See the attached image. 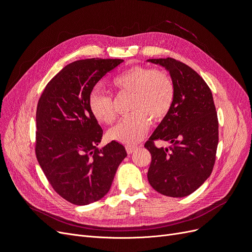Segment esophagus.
Instances as JSON below:
<instances>
[{"label":"esophagus","instance_id":"1","mask_svg":"<svg viewBox=\"0 0 252 252\" xmlns=\"http://www.w3.org/2000/svg\"><path fill=\"white\" fill-rule=\"evenodd\" d=\"M135 150H138V147H136V146H126V151H127L128 155L133 154Z\"/></svg>","mask_w":252,"mask_h":252}]
</instances>
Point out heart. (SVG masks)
Instances as JSON below:
<instances>
[{
    "label": "heart",
    "instance_id": "obj_1",
    "mask_svg": "<svg viewBox=\"0 0 252 252\" xmlns=\"http://www.w3.org/2000/svg\"><path fill=\"white\" fill-rule=\"evenodd\" d=\"M112 84L121 94H132V114L110 128L108 138L131 146L146 135L151 120L158 123L168 116L175 97L174 83L163 70L138 65L119 74ZM88 105L98 122L110 124L117 119L113 97L109 94L94 90L89 95Z\"/></svg>",
    "mask_w": 252,
    "mask_h": 252
}]
</instances>
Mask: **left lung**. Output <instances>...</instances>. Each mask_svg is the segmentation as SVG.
I'll return each instance as SVG.
<instances>
[{"mask_svg":"<svg viewBox=\"0 0 252 252\" xmlns=\"http://www.w3.org/2000/svg\"><path fill=\"white\" fill-rule=\"evenodd\" d=\"M169 71L175 86L170 112L145 144L151 154L147 178L161 194H191L209 178L216 162L219 122L211 90L201 75L172 58L150 59ZM171 143L158 149L154 141Z\"/></svg>","mask_w":252,"mask_h":252,"instance_id":"obj_1","label":"left lung"}]
</instances>
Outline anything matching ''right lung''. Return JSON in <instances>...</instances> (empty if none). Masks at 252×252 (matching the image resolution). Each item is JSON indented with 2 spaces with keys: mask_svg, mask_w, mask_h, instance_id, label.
Returning a JSON list of instances; mask_svg holds the SVG:
<instances>
[{
  "mask_svg": "<svg viewBox=\"0 0 252 252\" xmlns=\"http://www.w3.org/2000/svg\"><path fill=\"white\" fill-rule=\"evenodd\" d=\"M122 62L86 59L68 64L47 84L37 103V162L55 191L71 204L101 200L127 157L116 141L97 148L103 129L88 105L95 84Z\"/></svg>",
  "mask_w": 252,
  "mask_h": 252,
  "instance_id": "obj_1",
  "label": "right lung"
}]
</instances>
